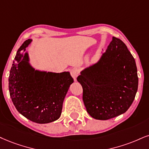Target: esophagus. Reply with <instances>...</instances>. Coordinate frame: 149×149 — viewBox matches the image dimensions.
<instances>
[{
    "mask_svg": "<svg viewBox=\"0 0 149 149\" xmlns=\"http://www.w3.org/2000/svg\"><path fill=\"white\" fill-rule=\"evenodd\" d=\"M70 74L72 77V78L74 79V81L77 80V77L79 75V69L77 68H73L70 70Z\"/></svg>",
    "mask_w": 149,
    "mask_h": 149,
    "instance_id": "1",
    "label": "esophagus"
}]
</instances>
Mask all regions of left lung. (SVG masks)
Here are the masks:
<instances>
[{"label":"left lung","instance_id":"8db88e82","mask_svg":"<svg viewBox=\"0 0 149 149\" xmlns=\"http://www.w3.org/2000/svg\"><path fill=\"white\" fill-rule=\"evenodd\" d=\"M77 79L83 88L86 111L100 120L125 113L138 88L135 58L124 42L114 36L100 61L81 72Z\"/></svg>","mask_w":149,"mask_h":149}]
</instances>
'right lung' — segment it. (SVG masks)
Listing matches in <instances>:
<instances>
[{"mask_svg":"<svg viewBox=\"0 0 149 149\" xmlns=\"http://www.w3.org/2000/svg\"><path fill=\"white\" fill-rule=\"evenodd\" d=\"M32 40L18 49L9 77L10 97L16 110L32 122L47 124L59 118L63 102L74 82L69 72L61 73L36 70L25 52Z\"/></svg>","mask_w":149,"mask_h":149,"instance_id":"right-lung-1","label":"right lung"}]
</instances>
